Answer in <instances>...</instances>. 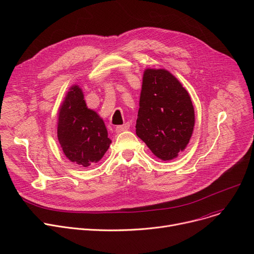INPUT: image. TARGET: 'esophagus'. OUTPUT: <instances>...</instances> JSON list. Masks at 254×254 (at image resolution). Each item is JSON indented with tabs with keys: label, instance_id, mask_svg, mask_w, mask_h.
I'll return each instance as SVG.
<instances>
[{
	"label": "esophagus",
	"instance_id": "34e87169",
	"mask_svg": "<svg viewBox=\"0 0 254 254\" xmlns=\"http://www.w3.org/2000/svg\"><path fill=\"white\" fill-rule=\"evenodd\" d=\"M129 128V124L128 123H126L125 125H123V126H117L116 127V128H115V130H116V132H123V131H125V130H127Z\"/></svg>",
	"mask_w": 254,
	"mask_h": 254
}]
</instances>
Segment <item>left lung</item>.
I'll use <instances>...</instances> for the list:
<instances>
[{"label":"left lung","instance_id":"left-lung-1","mask_svg":"<svg viewBox=\"0 0 254 254\" xmlns=\"http://www.w3.org/2000/svg\"><path fill=\"white\" fill-rule=\"evenodd\" d=\"M193 127L194 110L188 90L166 70H146L137 136L158 158L171 161L189 144Z\"/></svg>","mask_w":254,"mask_h":254}]
</instances>
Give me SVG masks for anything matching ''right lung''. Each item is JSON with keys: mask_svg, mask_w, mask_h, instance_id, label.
<instances>
[{"mask_svg": "<svg viewBox=\"0 0 254 254\" xmlns=\"http://www.w3.org/2000/svg\"><path fill=\"white\" fill-rule=\"evenodd\" d=\"M77 85L70 88L60 108L58 138L64 155L84 168L99 162L111 140L103 119L86 107Z\"/></svg>", "mask_w": 254, "mask_h": 254, "instance_id": "right-lung-1", "label": "right lung"}]
</instances>
